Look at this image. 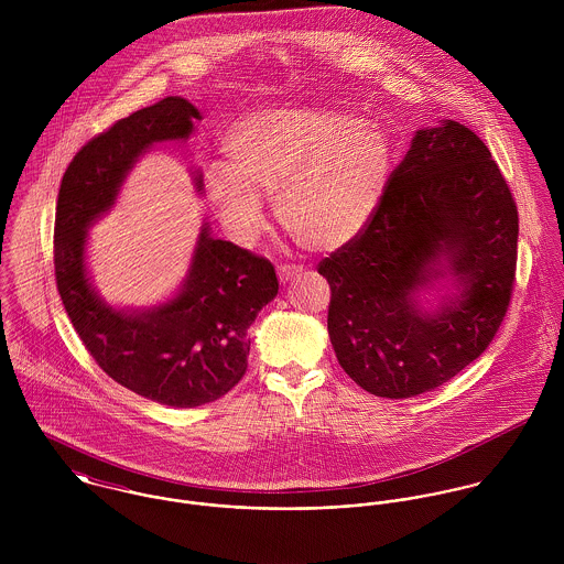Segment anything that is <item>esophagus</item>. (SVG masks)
<instances>
[{
  "mask_svg": "<svg viewBox=\"0 0 564 564\" xmlns=\"http://www.w3.org/2000/svg\"><path fill=\"white\" fill-rule=\"evenodd\" d=\"M302 271H304L302 264H280V267H278V278H280L282 284H286V282L295 280Z\"/></svg>",
  "mask_w": 564,
  "mask_h": 564,
  "instance_id": "obj_1",
  "label": "esophagus"
}]
</instances>
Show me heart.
<instances>
[{
  "label": "heart",
  "mask_w": 564,
  "mask_h": 564,
  "mask_svg": "<svg viewBox=\"0 0 564 564\" xmlns=\"http://www.w3.org/2000/svg\"><path fill=\"white\" fill-rule=\"evenodd\" d=\"M224 148L228 164L206 166L204 193L239 242L264 228L262 193H275L278 219L300 245L354 241L378 213L393 169V143L380 123L315 106L253 112Z\"/></svg>",
  "instance_id": "heart-1"
}]
</instances>
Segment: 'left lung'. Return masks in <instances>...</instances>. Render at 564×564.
<instances>
[{
	"label": "left lung",
	"instance_id": "obj_1",
	"mask_svg": "<svg viewBox=\"0 0 564 564\" xmlns=\"http://www.w3.org/2000/svg\"><path fill=\"white\" fill-rule=\"evenodd\" d=\"M517 237L512 193L480 137L452 119L416 130L369 226L319 264L345 373L389 400L460 373L506 317ZM441 279L457 293L427 312L420 293Z\"/></svg>",
	"mask_w": 564,
	"mask_h": 564
}]
</instances>
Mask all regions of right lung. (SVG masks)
<instances>
[{"label":"right lung","instance_id":"1","mask_svg":"<svg viewBox=\"0 0 564 564\" xmlns=\"http://www.w3.org/2000/svg\"><path fill=\"white\" fill-rule=\"evenodd\" d=\"M199 119L191 101L173 95L117 121L69 162L56 206V284L84 347L115 382L173 408L215 402L241 382L247 329L278 295L273 264L210 237L204 221L177 293L159 306L117 308L90 282L86 245L137 161L156 143L186 141ZM193 180L202 193V173Z\"/></svg>","mask_w":564,"mask_h":564}]
</instances>
